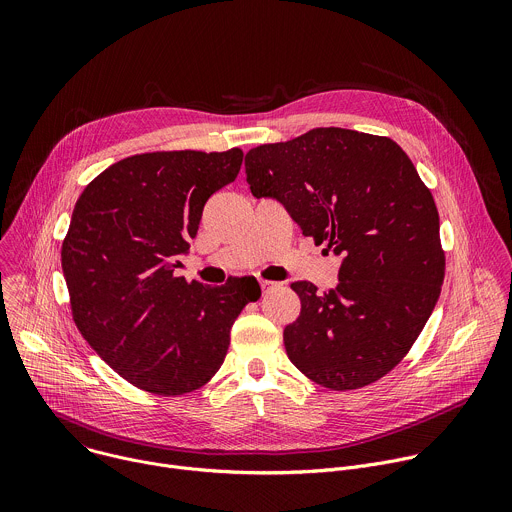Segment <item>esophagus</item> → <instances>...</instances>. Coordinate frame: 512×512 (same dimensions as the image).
<instances>
[{"instance_id": "esophagus-1", "label": "esophagus", "mask_w": 512, "mask_h": 512, "mask_svg": "<svg viewBox=\"0 0 512 512\" xmlns=\"http://www.w3.org/2000/svg\"><path fill=\"white\" fill-rule=\"evenodd\" d=\"M259 285H261V289H263V291H269V289L277 287L279 283H277V281H269V279H261V281H259Z\"/></svg>"}]
</instances>
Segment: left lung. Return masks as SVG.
<instances>
[{
    "label": "left lung",
    "mask_w": 512,
    "mask_h": 512,
    "mask_svg": "<svg viewBox=\"0 0 512 512\" xmlns=\"http://www.w3.org/2000/svg\"><path fill=\"white\" fill-rule=\"evenodd\" d=\"M253 196L277 198L306 237L342 255L338 285L302 302L285 326L289 360L332 391L367 387L409 352L440 298L446 253L429 188L383 135L316 127L245 156Z\"/></svg>",
    "instance_id": "1"
}]
</instances>
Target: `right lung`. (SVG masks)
I'll list each match as a JSON object with an SVG mask.
<instances>
[{
	"label": "right lung",
	"instance_id": "add662e5",
	"mask_svg": "<svg viewBox=\"0 0 512 512\" xmlns=\"http://www.w3.org/2000/svg\"><path fill=\"white\" fill-rule=\"evenodd\" d=\"M243 152H152L101 172L79 196L62 243L72 320L127 383L174 397L206 385L231 326L259 300L243 279L202 285L174 275L206 200L231 184Z\"/></svg>",
	"mask_w": 512,
	"mask_h": 512
}]
</instances>
